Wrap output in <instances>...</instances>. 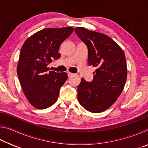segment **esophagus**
I'll return each instance as SVG.
<instances>
[{"instance_id":"obj_1","label":"esophagus","mask_w":148,"mask_h":148,"mask_svg":"<svg viewBox=\"0 0 148 148\" xmlns=\"http://www.w3.org/2000/svg\"><path fill=\"white\" fill-rule=\"evenodd\" d=\"M67 74H68L69 77H71V76H73V75H74V74H72V73H71V72H67Z\"/></svg>"}]
</instances>
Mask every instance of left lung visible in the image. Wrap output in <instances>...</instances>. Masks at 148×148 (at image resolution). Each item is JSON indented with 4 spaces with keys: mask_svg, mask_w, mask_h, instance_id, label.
I'll list each match as a JSON object with an SVG mask.
<instances>
[{
    "mask_svg": "<svg viewBox=\"0 0 148 148\" xmlns=\"http://www.w3.org/2000/svg\"><path fill=\"white\" fill-rule=\"evenodd\" d=\"M74 30L88 48L89 65L97 67L91 82L82 78L77 99L87 111L100 113L111 106L123 90L127 76L125 53L106 34L84 27Z\"/></svg>",
    "mask_w": 148,
    "mask_h": 148,
    "instance_id": "1",
    "label": "left lung"
}]
</instances>
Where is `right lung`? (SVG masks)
Masks as SVG:
<instances>
[{
    "instance_id": "right-lung-1",
    "label": "right lung",
    "mask_w": 148,
    "mask_h": 148,
    "mask_svg": "<svg viewBox=\"0 0 148 148\" xmlns=\"http://www.w3.org/2000/svg\"><path fill=\"white\" fill-rule=\"evenodd\" d=\"M73 31L71 27L42 29L27 38L21 47L17 76L26 98L36 108L52 106L68 78L66 72H48L47 66L52 59L61 57L59 47Z\"/></svg>"
}]
</instances>
